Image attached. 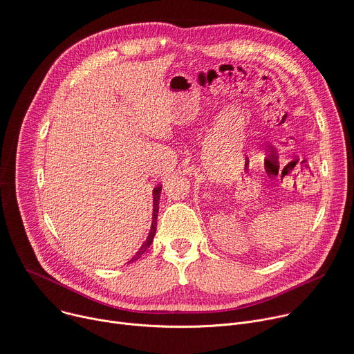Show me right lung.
Masks as SVG:
<instances>
[{"mask_svg": "<svg viewBox=\"0 0 354 354\" xmlns=\"http://www.w3.org/2000/svg\"><path fill=\"white\" fill-rule=\"evenodd\" d=\"M160 192H162V185H158L153 189V218H152V226H151V232L148 239L144 241V244L140 245V248L138 250V252L132 257L131 261H128V263L139 259L140 257L144 255V252L151 247V244L153 243V237L156 234V225H158V214H159V199H160Z\"/></svg>", "mask_w": 354, "mask_h": 354, "instance_id": "add662e5", "label": "right lung"}]
</instances>
